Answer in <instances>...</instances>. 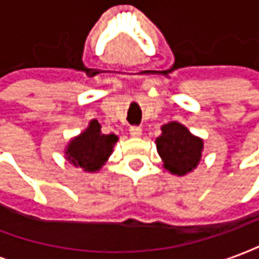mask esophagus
<instances>
[{"label":"esophagus","mask_w":259,"mask_h":259,"mask_svg":"<svg viewBox=\"0 0 259 259\" xmlns=\"http://www.w3.org/2000/svg\"><path fill=\"white\" fill-rule=\"evenodd\" d=\"M130 134H131V137H134V138H140L142 134V130L140 126H131L130 128Z\"/></svg>","instance_id":"obj_1"}]
</instances>
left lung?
Instances as JSON below:
<instances>
[{
    "mask_svg": "<svg viewBox=\"0 0 259 259\" xmlns=\"http://www.w3.org/2000/svg\"><path fill=\"white\" fill-rule=\"evenodd\" d=\"M155 144L164 169L177 177L192 172L202 158V138L191 134L178 121H171L161 126V135L155 140Z\"/></svg>",
    "mask_w": 259,
    "mask_h": 259,
    "instance_id": "left-lung-1",
    "label": "left lung"
}]
</instances>
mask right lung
I'll return each mask as SVG.
<instances>
[{
	"mask_svg": "<svg viewBox=\"0 0 259 259\" xmlns=\"http://www.w3.org/2000/svg\"><path fill=\"white\" fill-rule=\"evenodd\" d=\"M117 141L115 134H102L100 122L91 119L82 133L69 140L64 154L69 164L81 168L84 172L94 174L108 161Z\"/></svg>",
	"mask_w": 259,
	"mask_h": 259,
	"instance_id": "obj_1",
	"label": "right lung"
}]
</instances>
